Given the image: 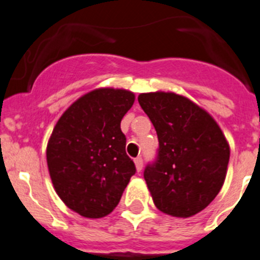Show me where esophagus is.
<instances>
[{"label":"esophagus","instance_id":"1","mask_svg":"<svg viewBox=\"0 0 260 260\" xmlns=\"http://www.w3.org/2000/svg\"><path fill=\"white\" fill-rule=\"evenodd\" d=\"M135 164H136V169H137V171L142 170V168H143L142 157H136L135 158Z\"/></svg>","mask_w":260,"mask_h":260}]
</instances>
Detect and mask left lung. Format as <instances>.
Here are the masks:
<instances>
[{
    "instance_id": "8db88e82",
    "label": "left lung",
    "mask_w": 260,
    "mask_h": 260,
    "mask_svg": "<svg viewBox=\"0 0 260 260\" xmlns=\"http://www.w3.org/2000/svg\"><path fill=\"white\" fill-rule=\"evenodd\" d=\"M158 138L156 160L143 171L153 203L174 217L205 210L223 185L230 147L206 110L174 92L140 94Z\"/></svg>"
}]
</instances>
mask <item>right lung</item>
<instances>
[{
  "label": "right lung",
  "mask_w": 260,
  "mask_h": 260,
  "mask_svg": "<svg viewBox=\"0 0 260 260\" xmlns=\"http://www.w3.org/2000/svg\"><path fill=\"white\" fill-rule=\"evenodd\" d=\"M133 103L128 90H92L63 113L53 129L47 146L53 186L64 205L84 217L109 215L135 175L120 129Z\"/></svg>",
  "instance_id": "right-lung-1"
}]
</instances>
